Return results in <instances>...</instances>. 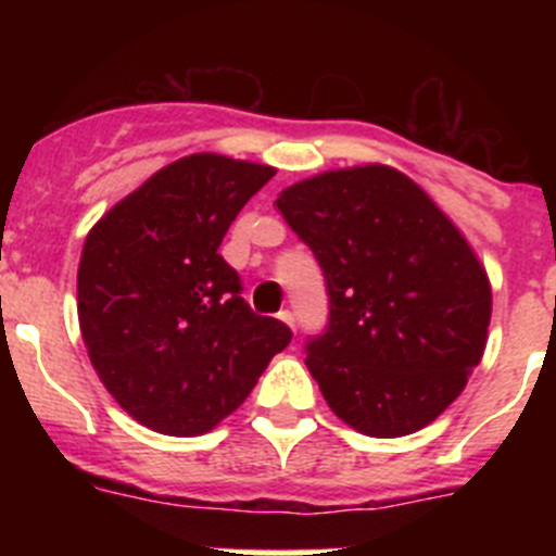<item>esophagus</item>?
<instances>
[{
	"label": "esophagus",
	"mask_w": 556,
	"mask_h": 556,
	"mask_svg": "<svg viewBox=\"0 0 556 556\" xmlns=\"http://www.w3.org/2000/svg\"><path fill=\"white\" fill-rule=\"evenodd\" d=\"M277 317H279V319H282V323H285V325H290V328H293V330H295V314H293V312H290V309H282V312H279V314H277Z\"/></svg>",
	"instance_id": "esophagus-1"
}]
</instances>
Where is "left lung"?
I'll return each mask as SVG.
<instances>
[{"label": "left lung", "instance_id": "8db88e82", "mask_svg": "<svg viewBox=\"0 0 556 556\" xmlns=\"http://www.w3.org/2000/svg\"><path fill=\"white\" fill-rule=\"evenodd\" d=\"M277 206L323 268L330 312L306 366L336 417L374 439L433 422L490 328V279L463 233L414 179L379 164L290 185Z\"/></svg>", "mask_w": 556, "mask_h": 556}]
</instances>
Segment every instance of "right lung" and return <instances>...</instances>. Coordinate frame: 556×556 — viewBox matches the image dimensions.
Returning <instances> with one entry per match:
<instances>
[{
  "label": "right lung",
  "mask_w": 556,
  "mask_h": 556,
  "mask_svg": "<svg viewBox=\"0 0 556 556\" xmlns=\"http://www.w3.org/2000/svg\"><path fill=\"white\" fill-rule=\"evenodd\" d=\"M271 166L195 153L155 172L86 237L77 317L110 395L144 428L201 435L237 412L293 333L242 299L228 226Z\"/></svg>",
  "instance_id": "add662e5"
}]
</instances>
